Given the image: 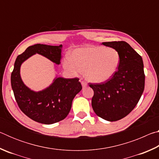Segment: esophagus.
I'll return each mask as SVG.
<instances>
[{"mask_svg": "<svg viewBox=\"0 0 159 159\" xmlns=\"http://www.w3.org/2000/svg\"><path fill=\"white\" fill-rule=\"evenodd\" d=\"M80 83H81V85L83 86V88H85V87H86V86H87V84H86V83L85 81H83V80H81V81H80Z\"/></svg>", "mask_w": 159, "mask_h": 159, "instance_id": "esophagus-1", "label": "esophagus"}]
</instances>
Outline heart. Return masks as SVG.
I'll return each instance as SVG.
<instances>
[{"instance_id":"b5f03b06","label":"heart","mask_w":159,"mask_h":159,"mask_svg":"<svg viewBox=\"0 0 159 159\" xmlns=\"http://www.w3.org/2000/svg\"><path fill=\"white\" fill-rule=\"evenodd\" d=\"M71 58L64 61V66L73 74L84 71L88 81L102 83L109 80L116 73L120 64V55L112 48L91 46L74 50Z\"/></svg>"}]
</instances>
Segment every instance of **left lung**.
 Returning a JSON list of instances; mask_svg holds the SVG:
<instances>
[{
	"instance_id": "left-lung-1",
	"label": "left lung",
	"mask_w": 159,
	"mask_h": 159,
	"mask_svg": "<svg viewBox=\"0 0 159 159\" xmlns=\"http://www.w3.org/2000/svg\"><path fill=\"white\" fill-rule=\"evenodd\" d=\"M120 55L116 73L108 81L90 83L94 95L92 107L98 116L108 121L124 118L133 111L144 89V64L139 54L125 41L104 42Z\"/></svg>"
}]
</instances>
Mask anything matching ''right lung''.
<instances>
[{
    "mask_svg": "<svg viewBox=\"0 0 159 159\" xmlns=\"http://www.w3.org/2000/svg\"><path fill=\"white\" fill-rule=\"evenodd\" d=\"M62 45L59 46L35 44L26 48L16 59L11 74V85L16 102L24 114L43 124H52L65 118L71 108L72 101L82 89L78 78L55 77L52 84L41 91L28 88L21 78L20 68L24 61L39 54L56 64H60Z\"/></svg>",
    "mask_w": 159,
    "mask_h": 159,
    "instance_id": "right-lung-1",
    "label": "right lung"
}]
</instances>
